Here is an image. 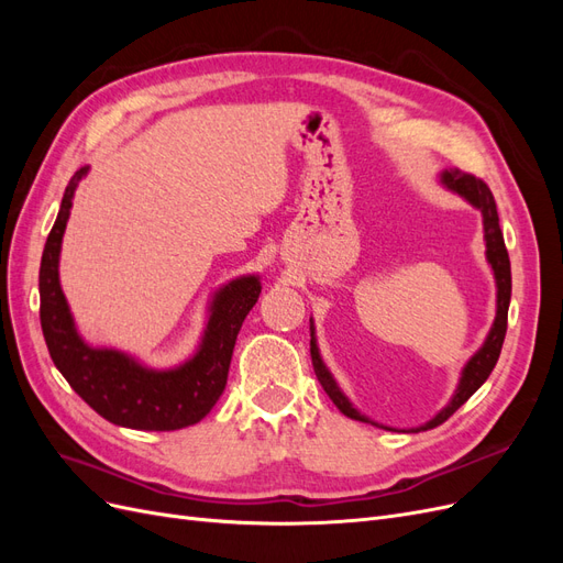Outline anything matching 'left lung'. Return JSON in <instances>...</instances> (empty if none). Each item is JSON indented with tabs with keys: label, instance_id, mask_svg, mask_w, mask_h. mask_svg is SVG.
Returning <instances> with one entry per match:
<instances>
[{
	"label": "left lung",
	"instance_id": "8db88e82",
	"mask_svg": "<svg viewBox=\"0 0 563 563\" xmlns=\"http://www.w3.org/2000/svg\"><path fill=\"white\" fill-rule=\"evenodd\" d=\"M446 187H451L453 192H457L460 197H465L472 207H476L484 216V236H486V258L493 267V275H496V284H498V314L496 321H493V329L486 338L484 347L476 352L472 360L467 362L463 378H460L457 391L453 395L451 404L439 411L422 430H432L437 424L446 422L460 406H463L476 389L484 385V380L490 376V371L496 368V362L500 356L503 343H505V333H507V310H509V296H512V269H509V255L505 249V240H503V230L498 223V209H496V199H493V192L488 190V185L476 178L472 174L460 172V168H451L444 176H441ZM310 354H312V366L317 373V380L321 383L323 391L331 397V401L340 408V413L352 418V420H364L368 422L356 408H352V404L347 401V397L340 391V387L335 385L333 376L329 373V368L323 366L319 350H317V340H314V329L310 323Z\"/></svg>",
	"mask_w": 563,
	"mask_h": 563
}]
</instances>
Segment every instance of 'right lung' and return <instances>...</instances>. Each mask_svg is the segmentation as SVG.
Segmentation results:
<instances>
[{
    "label": "right lung",
    "mask_w": 563,
    "mask_h": 563,
    "mask_svg": "<svg viewBox=\"0 0 563 563\" xmlns=\"http://www.w3.org/2000/svg\"><path fill=\"white\" fill-rule=\"evenodd\" d=\"M84 166L70 178L40 265V321L46 347L63 378L98 416L131 430L172 432L199 422L228 383L236 333L261 296L258 277L220 288L199 352L174 371H150L114 350H93L79 338L58 282V255Z\"/></svg>",
    "instance_id": "right-lung-1"
}]
</instances>
